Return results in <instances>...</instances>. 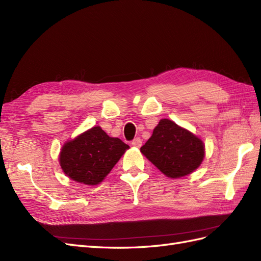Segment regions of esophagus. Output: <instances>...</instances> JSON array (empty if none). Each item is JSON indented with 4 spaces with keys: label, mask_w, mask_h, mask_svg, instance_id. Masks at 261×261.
I'll use <instances>...</instances> for the list:
<instances>
[{
    "label": "esophagus",
    "mask_w": 261,
    "mask_h": 261,
    "mask_svg": "<svg viewBox=\"0 0 261 261\" xmlns=\"http://www.w3.org/2000/svg\"><path fill=\"white\" fill-rule=\"evenodd\" d=\"M131 144H132L133 146H137V148H140V146L142 145V140H141V138H140V137H137V138H135V139L132 140Z\"/></svg>",
    "instance_id": "esophagus-1"
}]
</instances>
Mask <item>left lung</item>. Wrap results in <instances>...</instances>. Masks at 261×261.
<instances>
[{"instance_id":"1","label":"left lung","mask_w":261,"mask_h":261,"mask_svg":"<svg viewBox=\"0 0 261 261\" xmlns=\"http://www.w3.org/2000/svg\"><path fill=\"white\" fill-rule=\"evenodd\" d=\"M204 143L169 119H162L141 148L142 154L163 174L182 177L195 171L204 159Z\"/></svg>"}]
</instances>
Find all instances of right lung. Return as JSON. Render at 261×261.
Segmentation results:
<instances>
[{"mask_svg": "<svg viewBox=\"0 0 261 261\" xmlns=\"http://www.w3.org/2000/svg\"><path fill=\"white\" fill-rule=\"evenodd\" d=\"M126 149L129 145L121 140L93 126L63 146L59 163L73 181L96 185L108 175Z\"/></svg>", "mask_w": 261, "mask_h": 261, "instance_id": "1", "label": "right lung"}]
</instances>
